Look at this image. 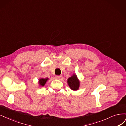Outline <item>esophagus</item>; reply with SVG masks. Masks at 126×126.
I'll return each mask as SVG.
<instances>
[{
    "label": "esophagus",
    "mask_w": 126,
    "mask_h": 126,
    "mask_svg": "<svg viewBox=\"0 0 126 126\" xmlns=\"http://www.w3.org/2000/svg\"><path fill=\"white\" fill-rule=\"evenodd\" d=\"M61 77V75H58V76H55V78L57 79H60Z\"/></svg>",
    "instance_id": "esophagus-1"
}]
</instances>
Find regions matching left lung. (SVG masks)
<instances>
[{"label":"left lung","instance_id":"8db88e82","mask_svg":"<svg viewBox=\"0 0 126 126\" xmlns=\"http://www.w3.org/2000/svg\"><path fill=\"white\" fill-rule=\"evenodd\" d=\"M67 83L71 89L73 91H76L79 88L80 82L76 74H74L67 79Z\"/></svg>","mask_w":126,"mask_h":126}]
</instances>
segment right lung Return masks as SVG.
<instances>
[{"label": "right lung", "instance_id": "obj_1", "mask_svg": "<svg viewBox=\"0 0 126 126\" xmlns=\"http://www.w3.org/2000/svg\"><path fill=\"white\" fill-rule=\"evenodd\" d=\"M49 80L48 78H41L39 79L38 81V83L40 87H43L45 86V85L46 84V82L47 81Z\"/></svg>", "mask_w": 126, "mask_h": 126}]
</instances>
